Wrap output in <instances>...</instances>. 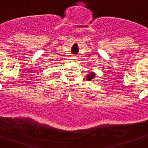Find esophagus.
I'll list each match as a JSON object with an SVG mask.
<instances>
[{
	"instance_id": "esophagus-1",
	"label": "esophagus",
	"mask_w": 148,
	"mask_h": 148,
	"mask_svg": "<svg viewBox=\"0 0 148 148\" xmlns=\"http://www.w3.org/2000/svg\"><path fill=\"white\" fill-rule=\"evenodd\" d=\"M70 59H71V61H75V60H76V57H75V56H73V57H71V58H70Z\"/></svg>"
}]
</instances>
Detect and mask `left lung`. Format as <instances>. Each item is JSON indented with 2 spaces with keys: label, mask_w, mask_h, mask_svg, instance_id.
I'll return each mask as SVG.
<instances>
[{
  "label": "left lung",
  "mask_w": 148,
  "mask_h": 148,
  "mask_svg": "<svg viewBox=\"0 0 148 148\" xmlns=\"http://www.w3.org/2000/svg\"><path fill=\"white\" fill-rule=\"evenodd\" d=\"M95 73H90V74H89V75H88L87 76V80H91V79H93L94 77H95Z\"/></svg>",
  "instance_id": "obj_1"
}]
</instances>
